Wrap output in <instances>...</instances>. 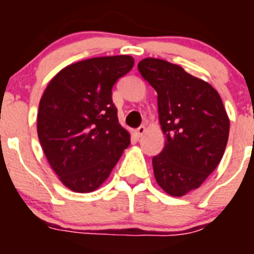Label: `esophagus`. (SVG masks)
Returning <instances> with one entry per match:
<instances>
[{
	"label": "esophagus",
	"mask_w": 254,
	"mask_h": 254,
	"mask_svg": "<svg viewBox=\"0 0 254 254\" xmlns=\"http://www.w3.org/2000/svg\"><path fill=\"white\" fill-rule=\"evenodd\" d=\"M145 131H146V128H145L143 126H140V127L134 131V136H136V137H141V136L145 133Z\"/></svg>",
	"instance_id": "34e87169"
}]
</instances>
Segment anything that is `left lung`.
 Returning a JSON list of instances; mask_svg holds the SVG:
<instances>
[{"label":"left lung","mask_w":254,"mask_h":254,"mask_svg":"<svg viewBox=\"0 0 254 254\" xmlns=\"http://www.w3.org/2000/svg\"><path fill=\"white\" fill-rule=\"evenodd\" d=\"M158 93L159 121L165 146L152 158L155 179L170 196L202 185L216 169L229 137L228 114L219 93L181 66L145 58L137 66Z\"/></svg>","instance_id":"8db88e82"}]
</instances>
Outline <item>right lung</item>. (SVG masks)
I'll return each mask as SVG.
<instances>
[{"instance_id": "obj_1", "label": "right lung", "mask_w": 254, "mask_h": 254, "mask_svg": "<svg viewBox=\"0 0 254 254\" xmlns=\"http://www.w3.org/2000/svg\"><path fill=\"white\" fill-rule=\"evenodd\" d=\"M132 67L131 56L90 58L67 66L47 86L38 137L52 169L69 190H95L128 147L112 89Z\"/></svg>"}]
</instances>
